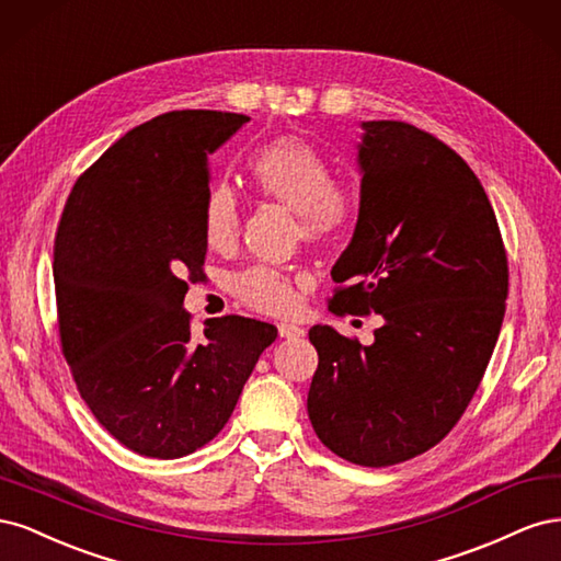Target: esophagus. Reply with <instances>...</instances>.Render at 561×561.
Here are the masks:
<instances>
[{"label":"esophagus","mask_w":561,"mask_h":561,"mask_svg":"<svg viewBox=\"0 0 561 561\" xmlns=\"http://www.w3.org/2000/svg\"><path fill=\"white\" fill-rule=\"evenodd\" d=\"M278 334L283 339H297V336H304V330L297 328V325H290V322H280L278 325Z\"/></svg>","instance_id":"34e87169"}]
</instances>
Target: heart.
I'll return each mask as SVG.
<instances>
[{
	"label": "heart",
	"mask_w": 561,
	"mask_h": 561,
	"mask_svg": "<svg viewBox=\"0 0 561 561\" xmlns=\"http://www.w3.org/2000/svg\"><path fill=\"white\" fill-rule=\"evenodd\" d=\"M248 173L260 196L299 215L301 236L313 245H330L348 233L358 217V201L346 186L332 182V168L320 151L297 135H280L257 147ZM203 241L215 252L231 250L241 231V203L229 184H213L201 208ZM231 295L243 307L266 313H290L295 287L268 266H250L231 278Z\"/></svg>",
	"instance_id": "b5f03b06"
}]
</instances>
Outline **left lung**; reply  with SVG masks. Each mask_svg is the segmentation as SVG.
<instances>
[{"mask_svg":"<svg viewBox=\"0 0 561 561\" xmlns=\"http://www.w3.org/2000/svg\"><path fill=\"white\" fill-rule=\"evenodd\" d=\"M360 215L332 266L336 316L379 313L375 344L309 330L318 369L309 419L355 466L386 468L428 451L463 416L494 353L507 254L470 165L404 122H365Z\"/></svg>","mask_w":561,"mask_h":561,"instance_id":"left-lung-1","label":"left lung"}]
</instances>
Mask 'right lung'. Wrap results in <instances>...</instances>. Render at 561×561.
Masks as SVG:
<instances>
[{
    "label": "right lung",
    "mask_w": 561,
    "mask_h": 561,
    "mask_svg": "<svg viewBox=\"0 0 561 561\" xmlns=\"http://www.w3.org/2000/svg\"><path fill=\"white\" fill-rule=\"evenodd\" d=\"M250 116L180 110L116 140L67 196L54 243L60 351L114 439L180 458L225 428L278 330L222 316L192 336L182 309L201 280L208 154Z\"/></svg>",
    "instance_id": "right-lung-1"
}]
</instances>
